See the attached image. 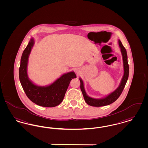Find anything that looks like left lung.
Listing matches in <instances>:
<instances>
[{"mask_svg": "<svg viewBox=\"0 0 148 148\" xmlns=\"http://www.w3.org/2000/svg\"><path fill=\"white\" fill-rule=\"evenodd\" d=\"M118 43H119V47L120 48L122 56L124 73H123V77L122 78V79L121 81L119 86L115 90L104 98L100 99L93 98L88 95L86 93V90L84 89L83 81H82L81 78H79L81 82V86H80L81 90L82 91L84 100L87 103V104L92 106H96V107L103 106H106V105L112 104L119 98V97L120 96L124 88L125 87L126 82L128 80V76H129V65L128 64L127 54L126 49L123 46L120 39H119Z\"/></svg>", "mask_w": 148, "mask_h": 148, "instance_id": "left-lung-1", "label": "left lung"}]
</instances>
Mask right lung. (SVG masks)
<instances>
[{
	"instance_id": "1",
	"label": "right lung",
	"mask_w": 148,
	"mask_h": 148,
	"mask_svg": "<svg viewBox=\"0 0 148 148\" xmlns=\"http://www.w3.org/2000/svg\"><path fill=\"white\" fill-rule=\"evenodd\" d=\"M34 44V39H30L21 58L19 78L23 89L28 98L33 103L43 107H55L60 104L72 78H76L73 71L63 74L53 83L46 86L35 84L28 78V61Z\"/></svg>"
}]
</instances>
